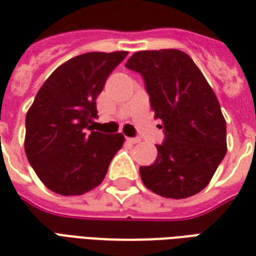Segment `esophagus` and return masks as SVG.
<instances>
[{
    "instance_id": "34e87169",
    "label": "esophagus",
    "mask_w": 256,
    "mask_h": 256,
    "mask_svg": "<svg viewBox=\"0 0 256 256\" xmlns=\"http://www.w3.org/2000/svg\"><path fill=\"white\" fill-rule=\"evenodd\" d=\"M126 142H128V144H138V142H140V138H126Z\"/></svg>"
}]
</instances>
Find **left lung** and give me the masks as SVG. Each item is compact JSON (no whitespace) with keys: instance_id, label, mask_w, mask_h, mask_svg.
I'll return each mask as SVG.
<instances>
[{"instance_id":"1","label":"left lung","mask_w":256,"mask_h":256,"mask_svg":"<svg viewBox=\"0 0 256 256\" xmlns=\"http://www.w3.org/2000/svg\"><path fill=\"white\" fill-rule=\"evenodd\" d=\"M126 68L144 77L152 110L166 136L156 146V162L140 168L142 182L164 198L198 194L227 152L226 120L214 90L180 50L136 52Z\"/></svg>"}]
</instances>
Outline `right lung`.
<instances>
[{"mask_svg":"<svg viewBox=\"0 0 256 256\" xmlns=\"http://www.w3.org/2000/svg\"><path fill=\"white\" fill-rule=\"evenodd\" d=\"M128 52H92L58 66L38 90L26 114L25 152L41 182L57 194L82 195L100 186L120 132H92L96 96Z\"/></svg>","mask_w":256,"mask_h":256,"instance_id":"add662e5","label":"right lung"}]
</instances>
